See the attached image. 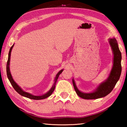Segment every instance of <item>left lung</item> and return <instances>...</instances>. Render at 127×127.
I'll list each match as a JSON object with an SVG mask.
<instances>
[{"instance_id":"obj_1","label":"left lung","mask_w":127,"mask_h":127,"mask_svg":"<svg viewBox=\"0 0 127 127\" xmlns=\"http://www.w3.org/2000/svg\"><path fill=\"white\" fill-rule=\"evenodd\" d=\"M109 42L113 51L114 61L112 69L111 70L108 78L104 82L100 84L95 91L89 94L83 93L79 91L76 87L74 81L73 79V85L75 91L80 97L84 99L89 100L97 99L98 98L105 97L112 91L116 83L119 80L122 72V54L118 47L117 41L115 38L109 40Z\"/></svg>"}]
</instances>
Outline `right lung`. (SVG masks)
<instances>
[{
    "label": "right lung",
    "mask_w": 127,
    "mask_h": 127,
    "mask_svg": "<svg viewBox=\"0 0 127 127\" xmlns=\"http://www.w3.org/2000/svg\"><path fill=\"white\" fill-rule=\"evenodd\" d=\"M13 46H14V45H13L11 46V48H10L9 51V54H8V58L7 63V74L8 78V79H9V81L10 82V83H11V85H12L13 87L14 88V89L16 90V91L18 92L19 94H20L21 95L25 96V97H26L31 98V99H33V100H41V99H44V98H46L48 97H49V96H50L51 95V94L53 92L54 90V89H55L56 82H57V81L58 78L59 76L60 75V74H61V73L63 72V70L62 69L61 70H60V71L58 73V74H57V76H56V77H55V81H54L55 82H54V83L53 87H51V89L49 90V91L48 92H47L46 94L43 95H42V96H33V95H32L23 91V90L18 86V85H17V84L14 81L13 79L12 75H11V74H10V72L9 70V62H10V53H11L12 49L13 48Z\"/></svg>",
    "instance_id": "right-lung-1"
}]
</instances>
